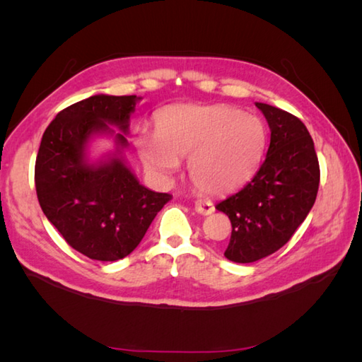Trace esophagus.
I'll list each match as a JSON object with an SVG mask.
<instances>
[{
  "label": "esophagus",
  "mask_w": 362,
  "mask_h": 362,
  "mask_svg": "<svg viewBox=\"0 0 362 362\" xmlns=\"http://www.w3.org/2000/svg\"><path fill=\"white\" fill-rule=\"evenodd\" d=\"M196 211L206 216V214H211L214 211V205L209 201V199H199L196 202Z\"/></svg>",
  "instance_id": "obj_1"
}]
</instances>
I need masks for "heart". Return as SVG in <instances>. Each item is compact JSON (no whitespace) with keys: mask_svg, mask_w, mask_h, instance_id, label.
Wrapping results in <instances>:
<instances>
[{"mask_svg":"<svg viewBox=\"0 0 362 362\" xmlns=\"http://www.w3.org/2000/svg\"><path fill=\"white\" fill-rule=\"evenodd\" d=\"M144 165L171 175L188 159L193 185L206 194L240 189L257 173L266 148L263 122L227 105H174L160 112L157 136L138 138Z\"/></svg>","mask_w":362,"mask_h":362,"instance_id":"obj_1","label":"heart"}]
</instances>
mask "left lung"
<instances>
[{
    "mask_svg": "<svg viewBox=\"0 0 362 362\" xmlns=\"http://www.w3.org/2000/svg\"><path fill=\"white\" fill-rule=\"evenodd\" d=\"M271 129L264 163L241 191L216 205L232 222L224 257L253 263L294 235L316 202L320 171L308 129L294 115L255 103Z\"/></svg>",
    "mask_w": 362,
    "mask_h": 362,
    "instance_id": "1",
    "label": "left lung"
}]
</instances>
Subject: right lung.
I'll use <instances>...</instances> for the list:
<instances>
[{
    "label": "right lung",
    "mask_w": 362,
    "mask_h": 362,
    "mask_svg": "<svg viewBox=\"0 0 362 362\" xmlns=\"http://www.w3.org/2000/svg\"><path fill=\"white\" fill-rule=\"evenodd\" d=\"M140 101L135 95H95L76 103L57 113L38 148L35 189L45 216L91 259L127 257L173 199L141 185L126 160L130 117ZM98 136L113 137L114 149L93 160L88 148Z\"/></svg>",
    "instance_id": "1"
}]
</instances>
